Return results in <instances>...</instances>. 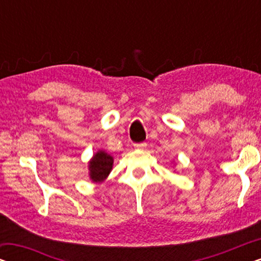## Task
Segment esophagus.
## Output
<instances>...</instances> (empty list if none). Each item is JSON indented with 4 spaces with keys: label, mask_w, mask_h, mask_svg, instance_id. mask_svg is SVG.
<instances>
[{
    "label": "esophagus",
    "mask_w": 261,
    "mask_h": 261,
    "mask_svg": "<svg viewBox=\"0 0 261 261\" xmlns=\"http://www.w3.org/2000/svg\"><path fill=\"white\" fill-rule=\"evenodd\" d=\"M146 146H147V145H146L145 142H141V144H135L134 147L137 149H145Z\"/></svg>",
    "instance_id": "esophagus-1"
}]
</instances>
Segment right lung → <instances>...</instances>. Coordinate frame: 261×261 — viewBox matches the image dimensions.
<instances>
[{"label": "right lung", "mask_w": 261, "mask_h": 261, "mask_svg": "<svg viewBox=\"0 0 261 261\" xmlns=\"http://www.w3.org/2000/svg\"><path fill=\"white\" fill-rule=\"evenodd\" d=\"M114 156L107 153L105 149H98L88 163L89 178L92 183H103L112 172Z\"/></svg>", "instance_id": "1"}]
</instances>
